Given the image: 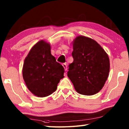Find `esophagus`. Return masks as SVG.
<instances>
[{
	"label": "esophagus",
	"mask_w": 129,
	"mask_h": 129,
	"mask_svg": "<svg viewBox=\"0 0 129 129\" xmlns=\"http://www.w3.org/2000/svg\"><path fill=\"white\" fill-rule=\"evenodd\" d=\"M62 67H64V69H65V71H67V66L66 63H64V64H62Z\"/></svg>",
	"instance_id": "obj_1"
}]
</instances>
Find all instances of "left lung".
I'll list each match as a JSON object with an SVG mask.
<instances>
[{
    "instance_id": "1",
    "label": "left lung",
    "mask_w": 129,
    "mask_h": 129,
    "mask_svg": "<svg viewBox=\"0 0 129 129\" xmlns=\"http://www.w3.org/2000/svg\"><path fill=\"white\" fill-rule=\"evenodd\" d=\"M73 62L69 65L68 77L81 94L91 95L101 90L109 76V58L97 41L84 36L73 41Z\"/></svg>"
}]
</instances>
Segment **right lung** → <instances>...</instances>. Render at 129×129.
Listing matches in <instances>:
<instances>
[{"label":"right lung","mask_w":129,"mask_h":129,"mask_svg":"<svg viewBox=\"0 0 129 129\" xmlns=\"http://www.w3.org/2000/svg\"><path fill=\"white\" fill-rule=\"evenodd\" d=\"M51 45L41 40L35 44L26 57L23 77L27 88L39 97L51 95L64 78V68L51 54Z\"/></svg>","instance_id":"1"}]
</instances>
